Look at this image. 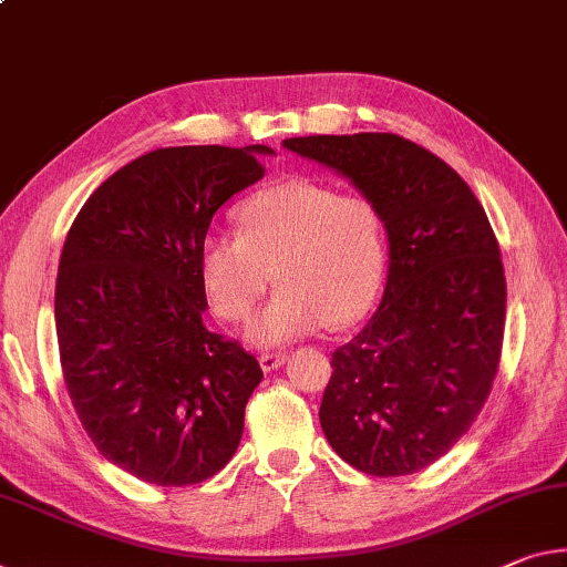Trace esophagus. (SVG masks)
Listing matches in <instances>:
<instances>
[{"label": "esophagus", "mask_w": 567, "mask_h": 567, "mask_svg": "<svg viewBox=\"0 0 567 567\" xmlns=\"http://www.w3.org/2000/svg\"><path fill=\"white\" fill-rule=\"evenodd\" d=\"M287 361V355L285 353H262L259 355V365H262V371H277V368H280L282 363Z\"/></svg>", "instance_id": "obj_1"}]
</instances>
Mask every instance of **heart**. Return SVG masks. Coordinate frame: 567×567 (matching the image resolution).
I'll use <instances>...</instances> for the list:
<instances>
[{"label":"heart","mask_w":567,"mask_h":567,"mask_svg":"<svg viewBox=\"0 0 567 567\" xmlns=\"http://www.w3.org/2000/svg\"><path fill=\"white\" fill-rule=\"evenodd\" d=\"M239 235L206 237L199 280L214 316L245 322L265 292H280L249 322L247 340L280 348L368 316L385 277V229L365 196L310 178L267 186L237 209Z\"/></svg>","instance_id":"b5f03b06"}]
</instances>
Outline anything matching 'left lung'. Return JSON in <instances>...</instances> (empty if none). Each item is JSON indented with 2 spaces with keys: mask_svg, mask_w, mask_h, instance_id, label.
<instances>
[{
  "mask_svg": "<svg viewBox=\"0 0 567 567\" xmlns=\"http://www.w3.org/2000/svg\"><path fill=\"white\" fill-rule=\"evenodd\" d=\"M282 146L348 178L389 237L383 298L332 353L320 426L358 472L424 470L470 431L499 365L507 285L487 214L452 166L396 133Z\"/></svg>",
  "mask_w": 567,
  "mask_h": 567,
  "instance_id": "left-lung-1",
  "label": "left lung"
}]
</instances>
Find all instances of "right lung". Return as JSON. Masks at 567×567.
I'll use <instances>...</instances> for the list:
<instances>
[{
	"label": "right lung",
	"instance_id": "1",
	"mask_svg": "<svg viewBox=\"0 0 567 567\" xmlns=\"http://www.w3.org/2000/svg\"><path fill=\"white\" fill-rule=\"evenodd\" d=\"M267 146L156 148L95 188L55 285L60 363L107 462L158 487L217 474L262 368L206 330L199 249L212 217L265 176Z\"/></svg>",
	"mask_w": 567,
	"mask_h": 567
}]
</instances>
